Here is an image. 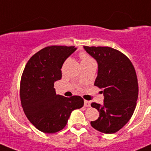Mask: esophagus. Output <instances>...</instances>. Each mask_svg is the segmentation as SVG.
Instances as JSON below:
<instances>
[{
  "mask_svg": "<svg viewBox=\"0 0 151 151\" xmlns=\"http://www.w3.org/2000/svg\"><path fill=\"white\" fill-rule=\"evenodd\" d=\"M84 105H85V106H91V102H90L89 101L85 100V101H84Z\"/></svg>",
  "mask_w": 151,
  "mask_h": 151,
  "instance_id": "1",
  "label": "esophagus"
}]
</instances>
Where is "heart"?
<instances>
[{"mask_svg": "<svg viewBox=\"0 0 151 151\" xmlns=\"http://www.w3.org/2000/svg\"><path fill=\"white\" fill-rule=\"evenodd\" d=\"M80 58H81V64H83V63H91V62H94L93 59L91 56L88 55L85 52L80 53Z\"/></svg>", "mask_w": 151, "mask_h": 151, "instance_id": "b5f03b06", "label": "heart"}]
</instances>
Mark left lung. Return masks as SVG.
<instances>
[{"label": "left lung", "mask_w": 151, "mask_h": 151, "mask_svg": "<svg viewBox=\"0 0 151 151\" xmlns=\"http://www.w3.org/2000/svg\"><path fill=\"white\" fill-rule=\"evenodd\" d=\"M83 47L97 61L98 75L94 85L102 89L104 96L103 104H91L99 112V117L91 124L102 133H115L129 122L136 107L139 88L134 67L115 49Z\"/></svg>", "instance_id": "8db88e82"}]
</instances>
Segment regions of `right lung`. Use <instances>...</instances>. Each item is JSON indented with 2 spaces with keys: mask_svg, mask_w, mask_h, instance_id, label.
<instances>
[{
  "mask_svg": "<svg viewBox=\"0 0 151 151\" xmlns=\"http://www.w3.org/2000/svg\"><path fill=\"white\" fill-rule=\"evenodd\" d=\"M77 48L49 46L33 55L20 81V99L30 122L41 132L52 134L66 126L71 112L84 105L81 96L57 95L54 83L61 79L65 60Z\"/></svg>",
  "mask_w": 151,
  "mask_h": 151,
  "instance_id": "right-lung-1",
  "label": "right lung"
}]
</instances>
